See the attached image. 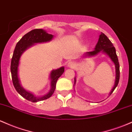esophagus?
<instances>
[{"mask_svg":"<svg viewBox=\"0 0 132 132\" xmlns=\"http://www.w3.org/2000/svg\"><path fill=\"white\" fill-rule=\"evenodd\" d=\"M67 66L70 68H74L75 67V63L74 62L70 61L67 63Z\"/></svg>","mask_w":132,"mask_h":132,"instance_id":"34e87169","label":"esophagus"}]
</instances>
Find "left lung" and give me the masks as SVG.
Here are the masks:
<instances>
[{
    "instance_id": "8db88e82",
    "label": "left lung",
    "mask_w": 132,
    "mask_h": 132,
    "mask_svg": "<svg viewBox=\"0 0 132 132\" xmlns=\"http://www.w3.org/2000/svg\"><path fill=\"white\" fill-rule=\"evenodd\" d=\"M102 51L103 52L105 53L109 56V57L111 59V60L113 62L114 64L115 65L116 68V80H115V85H114L113 89L112 90L111 92L110 93V95L113 93L114 90L118 85V82H119L120 79V65L119 62H118V57L116 54V50H115V47H113V44L111 42V41L109 39V38L106 36L103 33H101L100 37H99V39L98 42H97V45H96L95 50L92 52H87V54H85L86 57L87 56H93L97 54H98L100 52ZM76 82V80L75 77V84Z\"/></svg>"
}]
</instances>
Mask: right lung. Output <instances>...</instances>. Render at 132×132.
Here are the masks:
<instances>
[{"mask_svg":"<svg viewBox=\"0 0 132 132\" xmlns=\"http://www.w3.org/2000/svg\"><path fill=\"white\" fill-rule=\"evenodd\" d=\"M53 38L52 34L47 33L45 30L42 29H34L30 31L23 35L22 38L17 42L14 51L12 58L11 60V65H10V71H11L12 79L13 85L15 88L17 90L22 97L29 100L32 102H37L42 100H46L50 98L54 94L56 87V83L57 80L64 72V67H61L57 70H53L50 74V79H51V89L48 94L42 97H38L34 96L33 94L29 92L26 91L21 87L18 78V66L19 63V59L23 51H25L28 47L33 45L35 43L47 42L51 40Z\"/></svg>","mask_w":132,"mask_h":132,"instance_id":"add662e5","label":"right lung"}]
</instances>
